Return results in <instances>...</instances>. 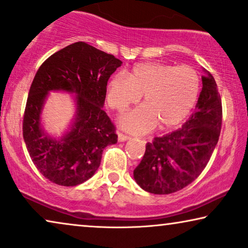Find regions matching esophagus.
<instances>
[{"instance_id": "esophagus-1", "label": "esophagus", "mask_w": 248, "mask_h": 248, "mask_svg": "<svg viewBox=\"0 0 248 248\" xmlns=\"http://www.w3.org/2000/svg\"><path fill=\"white\" fill-rule=\"evenodd\" d=\"M129 136H127V135H124V134H122V133H120V131H118V140H119V141H124V140H129Z\"/></svg>"}]
</instances>
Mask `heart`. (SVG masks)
I'll return each instance as SVG.
<instances>
[{"mask_svg":"<svg viewBox=\"0 0 248 248\" xmlns=\"http://www.w3.org/2000/svg\"><path fill=\"white\" fill-rule=\"evenodd\" d=\"M200 77L189 65L146 62L138 63L129 74H118L108 81L107 98L111 108L122 113L137 103L144 104L121 118L122 128L145 134L156 126L168 129L188 117L199 97Z\"/></svg>","mask_w":248,"mask_h":248,"instance_id":"obj_1","label":"heart"}]
</instances>
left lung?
<instances>
[{"label": "left lung", "mask_w": 248, "mask_h": 248, "mask_svg": "<svg viewBox=\"0 0 248 248\" xmlns=\"http://www.w3.org/2000/svg\"><path fill=\"white\" fill-rule=\"evenodd\" d=\"M205 72L196 111L180 129L147 143L134 170L136 183L148 193L181 190L202 173L212 156L222 124V103L213 76Z\"/></svg>", "instance_id": "obj_1"}]
</instances>
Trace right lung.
Masks as SVG:
<instances>
[{
    "instance_id": "add662e5",
    "label": "right lung",
    "mask_w": 248,
    "mask_h": 248,
    "mask_svg": "<svg viewBox=\"0 0 248 248\" xmlns=\"http://www.w3.org/2000/svg\"><path fill=\"white\" fill-rule=\"evenodd\" d=\"M122 62L87 43L77 42L43 62L31 82L22 135L37 170L60 186H77L95 173L108 145L118 141L115 127L103 105L108 78ZM49 90L76 94L75 122L61 140L40 126V112Z\"/></svg>"
}]
</instances>
